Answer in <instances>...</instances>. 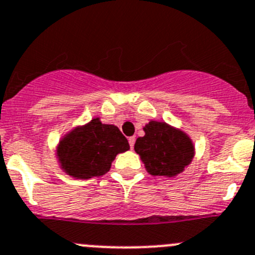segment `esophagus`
I'll use <instances>...</instances> for the list:
<instances>
[{
  "mask_svg": "<svg viewBox=\"0 0 255 255\" xmlns=\"http://www.w3.org/2000/svg\"><path fill=\"white\" fill-rule=\"evenodd\" d=\"M128 142H129L130 148L134 147V142H135V137H134V135H133V137H129V138H128Z\"/></svg>",
  "mask_w": 255,
  "mask_h": 255,
  "instance_id": "34e87169",
  "label": "esophagus"
}]
</instances>
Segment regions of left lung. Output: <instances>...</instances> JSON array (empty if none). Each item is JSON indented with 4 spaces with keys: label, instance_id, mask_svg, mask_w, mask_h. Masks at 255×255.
Returning a JSON list of instances; mask_svg holds the SVG:
<instances>
[{
    "label": "left lung",
    "instance_id": "1",
    "mask_svg": "<svg viewBox=\"0 0 255 255\" xmlns=\"http://www.w3.org/2000/svg\"><path fill=\"white\" fill-rule=\"evenodd\" d=\"M143 130L144 135L137 138L134 150L150 175L175 177L193 160V142L179 128L149 121Z\"/></svg>",
    "mask_w": 255,
    "mask_h": 255
}]
</instances>
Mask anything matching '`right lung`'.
<instances>
[{"mask_svg":"<svg viewBox=\"0 0 255 255\" xmlns=\"http://www.w3.org/2000/svg\"><path fill=\"white\" fill-rule=\"evenodd\" d=\"M129 149L118 127L103 125L100 117L75 127L59 139L56 155L62 170L76 179L106 174L116 155Z\"/></svg>","mask_w":255,"mask_h":255,"instance_id":"right-lung-1","label":"right lung"}]
</instances>
